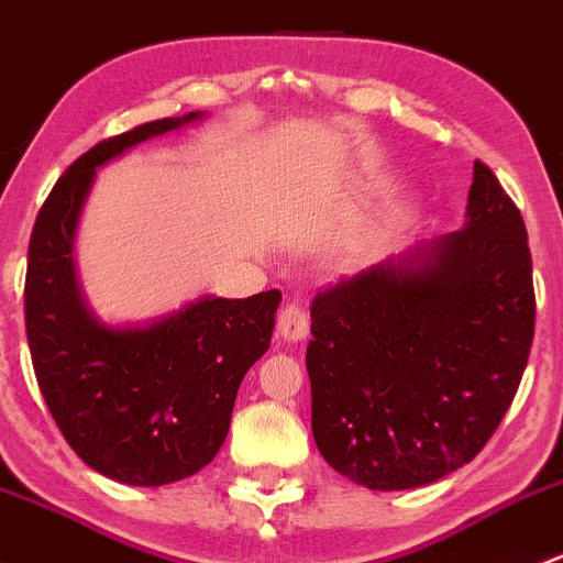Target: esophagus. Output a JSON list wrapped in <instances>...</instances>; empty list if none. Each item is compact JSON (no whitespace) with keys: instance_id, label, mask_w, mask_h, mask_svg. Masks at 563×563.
I'll return each instance as SVG.
<instances>
[{"instance_id":"34e87169","label":"esophagus","mask_w":563,"mask_h":563,"mask_svg":"<svg viewBox=\"0 0 563 563\" xmlns=\"http://www.w3.org/2000/svg\"><path fill=\"white\" fill-rule=\"evenodd\" d=\"M277 332H280L283 340H302L308 338L310 332V316L302 305L291 302L280 310V318H277Z\"/></svg>"}]
</instances>
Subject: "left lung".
I'll return each mask as SVG.
<instances>
[{
	"label": "left lung",
	"mask_w": 563,
	"mask_h": 563,
	"mask_svg": "<svg viewBox=\"0 0 563 563\" xmlns=\"http://www.w3.org/2000/svg\"><path fill=\"white\" fill-rule=\"evenodd\" d=\"M308 345L313 439L338 474L408 490L463 468L518 395L533 343L520 209L482 161L468 223L400 264L321 288Z\"/></svg>",
	"instance_id": "obj_1"
}]
</instances>
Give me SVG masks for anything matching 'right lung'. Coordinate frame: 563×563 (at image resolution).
Here are the masks:
<instances>
[{
  "mask_svg": "<svg viewBox=\"0 0 563 563\" xmlns=\"http://www.w3.org/2000/svg\"><path fill=\"white\" fill-rule=\"evenodd\" d=\"M196 117L157 119L95 144L56 179L32 229L24 321L37 387L73 452L122 485H172L212 463L280 305L277 288L203 297L144 329L100 327L84 308L73 231L95 168Z\"/></svg>",
  "mask_w": 563,
  "mask_h": 563,
  "instance_id": "add662e5",
  "label": "right lung"
}]
</instances>
